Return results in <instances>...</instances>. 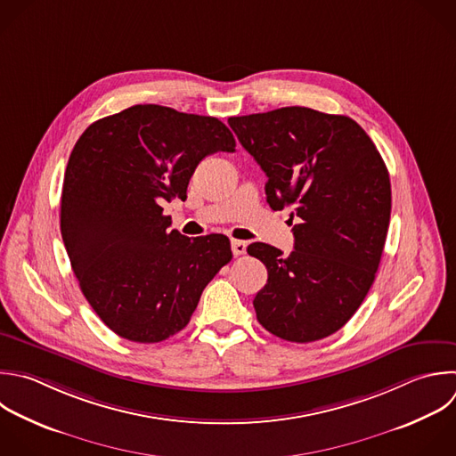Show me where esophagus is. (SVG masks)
Listing matches in <instances>:
<instances>
[{"mask_svg":"<svg viewBox=\"0 0 456 456\" xmlns=\"http://www.w3.org/2000/svg\"><path fill=\"white\" fill-rule=\"evenodd\" d=\"M232 251H233V255H235V256L244 255V253H246V242H244V240L232 239Z\"/></svg>","mask_w":456,"mask_h":456,"instance_id":"34e87169","label":"esophagus"}]
</instances>
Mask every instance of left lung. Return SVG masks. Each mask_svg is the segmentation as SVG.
<instances>
[{"instance_id":"left-lung-1","label":"left lung","mask_w":456,"mask_h":456,"mask_svg":"<svg viewBox=\"0 0 456 456\" xmlns=\"http://www.w3.org/2000/svg\"><path fill=\"white\" fill-rule=\"evenodd\" d=\"M242 148L267 175L273 210L292 208L294 251L253 242L267 267L255 296L258 322L289 342L340 330L367 296L390 221V180L381 155L351 118L306 107L230 118Z\"/></svg>"}]
</instances>
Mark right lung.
<instances>
[{"label": "right lung", "instance_id": "1", "mask_svg": "<svg viewBox=\"0 0 456 456\" xmlns=\"http://www.w3.org/2000/svg\"><path fill=\"white\" fill-rule=\"evenodd\" d=\"M235 151L210 116L134 105L93 123L64 176L61 232L80 289L119 337L153 344L183 330L203 289L232 260L226 235L169 230L164 203L187 198L198 164Z\"/></svg>", "mask_w": 456, "mask_h": 456}]
</instances>
